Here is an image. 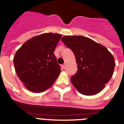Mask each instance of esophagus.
<instances>
[{
	"instance_id": "esophagus-1",
	"label": "esophagus",
	"mask_w": 124,
	"mask_h": 124,
	"mask_svg": "<svg viewBox=\"0 0 124 124\" xmlns=\"http://www.w3.org/2000/svg\"><path fill=\"white\" fill-rule=\"evenodd\" d=\"M61 67H62V68H63V70H64V68H65V65H64V64H63V65L61 66Z\"/></svg>"
}]
</instances>
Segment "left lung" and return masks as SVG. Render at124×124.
<instances>
[{
  "mask_svg": "<svg viewBox=\"0 0 124 124\" xmlns=\"http://www.w3.org/2000/svg\"><path fill=\"white\" fill-rule=\"evenodd\" d=\"M76 57L78 71L71 82L81 94L93 96L104 88L114 70V58L106 47L83 36L61 38Z\"/></svg>",
  "mask_w": 124,
  "mask_h": 124,
  "instance_id": "8db88e82",
  "label": "left lung"
}]
</instances>
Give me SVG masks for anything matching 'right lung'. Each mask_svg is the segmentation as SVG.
I'll list each match as a JSON object with an SVG mask.
<instances>
[{"label":"right lung","instance_id":"1","mask_svg":"<svg viewBox=\"0 0 124 124\" xmlns=\"http://www.w3.org/2000/svg\"><path fill=\"white\" fill-rule=\"evenodd\" d=\"M61 37V34H41L27 40L16 52L15 71L28 90L44 91L59 76L61 70L53 52Z\"/></svg>","mask_w":124,"mask_h":124}]
</instances>
